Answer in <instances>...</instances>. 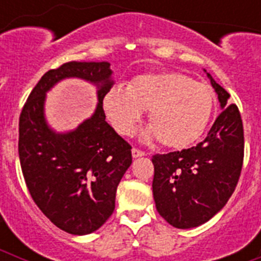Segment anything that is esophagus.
Here are the masks:
<instances>
[{
  "label": "esophagus",
  "mask_w": 261,
  "mask_h": 261,
  "mask_svg": "<svg viewBox=\"0 0 261 261\" xmlns=\"http://www.w3.org/2000/svg\"><path fill=\"white\" fill-rule=\"evenodd\" d=\"M132 155H133V158H137V156H142V155H145V151L140 150V149H137V147H133Z\"/></svg>",
  "instance_id": "34e87169"
}]
</instances>
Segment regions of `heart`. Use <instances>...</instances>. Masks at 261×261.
<instances>
[{
    "label": "heart",
    "mask_w": 261,
    "mask_h": 261,
    "mask_svg": "<svg viewBox=\"0 0 261 261\" xmlns=\"http://www.w3.org/2000/svg\"><path fill=\"white\" fill-rule=\"evenodd\" d=\"M208 85L174 71L149 73L133 78L128 87H112L103 98L106 116L115 130L130 136L149 111V135L167 147L180 149L204 132L213 110Z\"/></svg>",
    "instance_id": "obj_1"
}]
</instances>
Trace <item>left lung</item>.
Here are the masks:
<instances>
[{
	"instance_id": "obj_1",
	"label": "left lung",
	"mask_w": 261,
	"mask_h": 261,
	"mask_svg": "<svg viewBox=\"0 0 261 261\" xmlns=\"http://www.w3.org/2000/svg\"><path fill=\"white\" fill-rule=\"evenodd\" d=\"M208 77L222 111L206 138L190 149L151 158L156 211L177 229L200 226L218 213L231 197L243 166L241 112L227 102L230 94L209 73Z\"/></svg>"
}]
</instances>
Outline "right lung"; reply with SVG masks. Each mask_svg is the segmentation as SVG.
I'll return each instance as SVG.
<instances>
[{"instance_id":"add662e5","label":"right lung","mask_w":261,"mask_h":261,"mask_svg":"<svg viewBox=\"0 0 261 261\" xmlns=\"http://www.w3.org/2000/svg\"><path fill=\"white\" fill-rule=\"evenodd\" d=\"M111 73L106 61L65 62L40 78L20 112L18 153L27 190L48 220L69 234H90L110 218L117 186L132 163V146L106 121ZM68 76L95 83L99 103L75 131L59 135L47 128L42 108L45 93Z\"/></svg>"}]
</instances>
